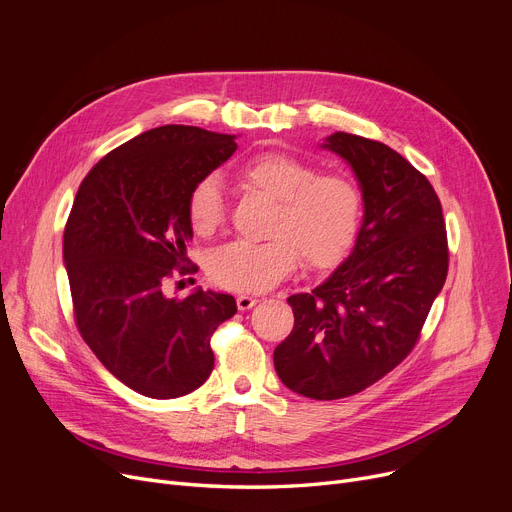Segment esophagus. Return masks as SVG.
<instances>
[{
  "label": "esophagus",
  "instance_id": "esophagus-1",
  "mask_svg": "<svg viewBox=\"0 0 512 512\" xmlns=\"http://www.w3.org/2000/svg\"><path fill=\"white\" fill-rule=\"evenodd\" d=\"M236 305H238L240 311H247V309L257 305V297H251V294H238Z\"/></svg>",
  "mask_w": 512,
  "mask_h": 512
}]
</instances>
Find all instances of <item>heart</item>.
<instances>
[{"label": "heart", "mask_w": 512, "mask_h": 512, "mask_svg": "<svg viewBox=\"0 0 512 512\" xmlns=\"http://www.w3.org/2000/svg\"><path fill=\"white\" fill-rule=\"evenodd\" d=\"M242 184L276 201L270 240H236L209 259V278L228 290L270 288L297 267L301 255L313 270L338 265L353 249L363 199L359 186L342 174L317 172L309 161L284 151H263L238 172ZM188 220L207 236L224 222V195L215 178H203L188 195Z\"/></svg>", "instance_id": "1"}]
</instances>
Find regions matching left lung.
<instances>
[{
  "label": "left lung",
  "mask_w": 512,
  "mask_h": 512,
  "mask_svg": "<svg viewBox=\"0 0 512 512\" xmlns=\"http://www.w3.org/2000/svg\"><path fill=\"white\" fill-rule=\"evenodd\" d=\"M321 147L353 168L363 222L336 272L288 297L294 328L274 365L292 392L336 400L382 380L413 351L446 282L448 242L434 186L400 153L348 132Z\"/></svg>",
  "instance_id": "1"
}]
</instances>
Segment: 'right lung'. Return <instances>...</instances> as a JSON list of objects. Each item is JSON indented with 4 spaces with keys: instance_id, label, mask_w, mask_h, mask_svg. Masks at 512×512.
Instances as JSON below:
<instances>
[{
    "instance_id": "1",
    "label": "right lung",
    "mask_w": 512,
    "mask_h": 512,
    "mask_svg": "<svg viewBox=\"0 0 512 512\" xmlns=\"http://www.w3.org/2000/svg\"><path fill=\"white\" fill-rule=\"evenodd\" d=\"M234 139L199 126L151 128L99 159L76 193L64 230L76 328L143 396L178 398L205 384L211 334L236 313L230 294H164L193 238L188 195L236 151Z\"/></svg>"
}]
</instances>
